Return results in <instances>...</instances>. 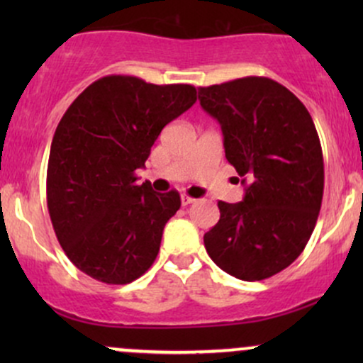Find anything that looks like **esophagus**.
Instances as JSON below:
<instances>
[{"label":"esophagus","mask_w":363,"mask_h":363,"mask_svg":"<svg viewBox=\"0 0 363 363\" xmlns=\"http://www.w3.org/2000/svg\"><path fill=\"white\" fill-rule=\"evenodd\" d=\"M196 199L194 198H191V196H187V194H182L181 196V203H182V206H187V205H191V203H194Z\"/></svg>","instance_id":"obj_1"}]
</instances>
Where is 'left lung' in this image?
Segmentation results:
<instances>
[{
    "label": "left lung",
    "mask_w": 363,
    "mask_h": 363,
    "mask_svg": "<svg viewBox=\"0 0 363 363\" xmlns=\"http://www.w3.org/2000/svg\"><path fill=\"white\" fill-rule=\"evenodd\" d=\"M198 99L222 126L225 157L245 186L240 203L218 201L206 252L239 280H264L301 256L318 222L324 162L314 121L289 89L264 77L199 86Z\"/></svg>",
    "instance_id": "1"
}]
</instances>
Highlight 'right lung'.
<instances>
[{"instance_id": "right-lung-1", "label": "right lung", "mask_w": 363, "mask_h": 363, "mask_svg": "<svg viewBox=\"0 0 363 363\" xmlns=\"http://www.w3.org/2000/svg\"><path fill=\"white\" fill-rule=\"evenodd\" d=\"M194 102L193 85L109 74L61 118L48 164L49 215L62 251L94 280L126 285L155 261L181 196L138 186L135 170L145 167L165 124Z\"/></svg>"}]
</instances>
